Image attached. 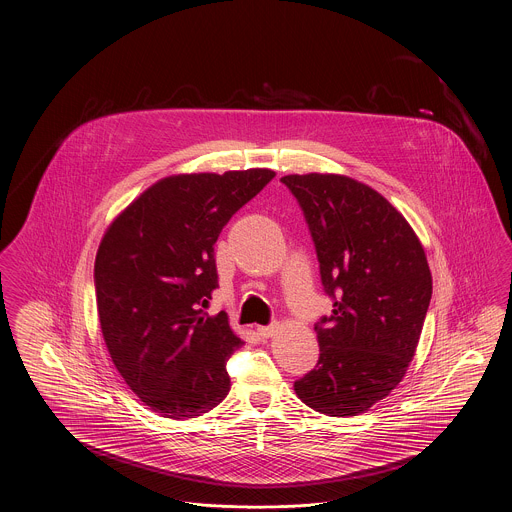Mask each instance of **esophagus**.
Here are the masks:
<instances>
[{"mask_svg":"<svg viewBox=\"0 0 512 512\" xmlns=\"http://www.w3.org/2000/svg\"><path fill=\"white\" fill-rule=\"evenodd\" d=\"M259 331V335L263 337V339H269V337H275L276 331H278V325H267V327H259L257 329Z\"/></svg>","mask_w":512,"mask_h":512,"instance_id":"34e87169","label":"esophagus"}]
</instances>
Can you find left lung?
Wrapping results in <instances>:
<instances>
[{"mask_svg": "<svg viewBox=\"0 0 512 512\" xmlns=\"http://www.w3.org/2000/svg\"><path fill=\"white\" fill-rule=\"evenodd\" d=\"M314 237L333 314L315 325L319 360L296 395L329 417H353L399 386L415 356L433 296L421 239L372 187L347 175L280 179Z\"/></svg>", "mask_w": 512, "mask_h": 512, "instance_id": "1", "label": "left lung"}]
</instances>
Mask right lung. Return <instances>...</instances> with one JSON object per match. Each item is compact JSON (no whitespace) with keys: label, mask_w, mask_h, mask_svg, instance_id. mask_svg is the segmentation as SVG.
Wrapping results in <instances>:
<instances>
[{"label":"right lung","mask_w":512,"mask_h":512,"mask_svg":"<svg viewBox=\"0 0 512 512\" xmlns=\"http://www.w3.org/2000/svg\"><path fill=\"white\" fill-rule=\"evenodd\" d=\"M273 169L159 179L109 224L95 257V296L111 360L140 401L195 419L230 392L226 362L241 339L202 314L218 286L214 243Z\"/></svg>","instance_id":"add662e5"}]
</instances>
